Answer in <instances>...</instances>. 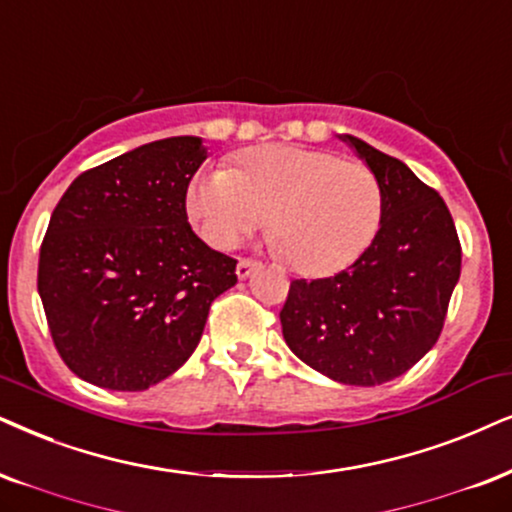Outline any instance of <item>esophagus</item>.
<instances>
[{
	"instance_id": "34e87169",
	"label": "esophagus",
	"mask_w": 512,
	"mask_h": 512,
	"mask_svg": "<svg viewBox=\"0 0 512 512\" xmlns=\"http://www.w3.org/2000/svg\"><path fill=\"white\" fill-rule=\"evenodd\" d=\"M255 269H260V262L252 260V257H241V260H238V264H236V274H238V278H241V281H245V278H248Z\"/></svg>"
}]
</instances>
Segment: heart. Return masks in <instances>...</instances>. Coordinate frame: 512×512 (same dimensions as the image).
<instances>
[{
    "label": "heart",
    "mask_w": 512,
    "mask_h": 512,
    "mask_svg": "<svg viewBox=\"0 0 512 512\" xmlns=\"http://www.w3.org/2000/svg\"><path fill=\"white\" fill-rule=\"evenodd\" d=\"M186 208L219 248L269 217V238L286 264L304 276H328L373 243L383 222V189L366 165L333 151L269 144L193 179Z\"/></svg>",
    "instance_id": "b5f03b06"
}]
</instances>
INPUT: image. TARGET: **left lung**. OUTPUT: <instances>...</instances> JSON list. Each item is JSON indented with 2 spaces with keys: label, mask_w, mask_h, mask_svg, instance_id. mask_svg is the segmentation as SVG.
<instances>
[{
  "label": "left lung",
  "mask_w": 512,
  "mask_h": 512,
  "mask_svg": "<svg viewBox=\"0 0 512 512\" xmlns=\"http://www.w3.org/2000/svg\"><path fill=\"white\" fill-rule=\"evenodd\" d=\"M383 189V222L340 274L290 283L281 328L295 357L342 385L399 378L435 347L461 276V241L442 196L401 160L342 134Z\"/></svg>",
  "instance_id": "left-lung-1"
}]
</instances>
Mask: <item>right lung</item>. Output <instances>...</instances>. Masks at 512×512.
<instances>
[{
  "label": "right lung",
  "mask_w": 512,
  "mask_h": 512,
  "mask_svg": "<svg viewBox=\"0 0 512 512\" xmlns=\"http://www.w3.org/2000/svg\"><path fill=\"white\" fill-rule=\"evenodd\" d=\"M208 148L170 137L82 172L51 212L40 290L51 340L87 383L139 392L191 357L236 260L193 234L189 181Z\"/></svg>",
  "instance_id": "obj_1"
}]
</instances>
